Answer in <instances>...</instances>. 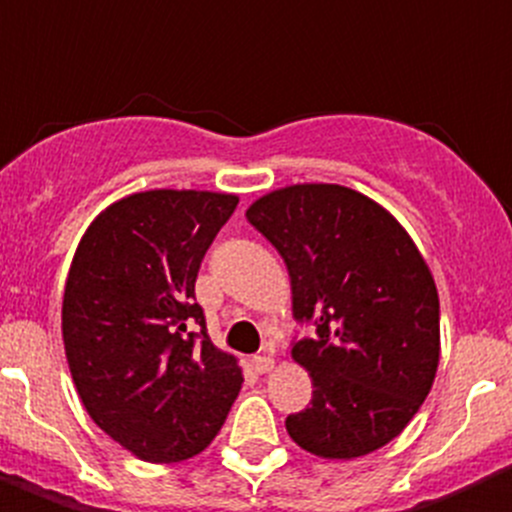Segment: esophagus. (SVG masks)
I'll use <instances>...</instances> for the list:
<instances>
[{"label": "esophagus", "mask_w": 512, "mask_h": 512, "mask_svg": "<svg viewBox=\"0 0 512 512\" xmlns=\"http://www.w3.org/2000/svg\"><path fill=\"white\" fill-rule=\"evenodd\" d=\"M252 368H255L257 373H270L275 368V358L273 355H255V358H252Z\"/></svg>", "instance_id": "obj_1"}]
</instances>
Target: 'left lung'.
<instances>
[{
  "label": "left lung",
  "instance_id": "left-lung-1",
  "mask_svg": "<svg viewBox=\"0 0 512 512\" xmlns=\"http://www.w3.org/2000/svg\"><path fill=\"white\" fill-rule=\"evenodd\" d=\"M244 216L286 262L293 317L317 327L291 350L314 386L286 420L293 443L348 461L394 441L441 358L438 288L417 244L384 206L327 182L273 190Z\"/></svg>",
  "mask_w": 512,
  "mask_h": 512
}]
</instances>
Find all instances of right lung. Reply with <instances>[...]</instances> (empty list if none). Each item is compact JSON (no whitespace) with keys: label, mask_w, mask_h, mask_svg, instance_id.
<instances>
[{"label":"right lung","mask_w":512,"mask_h":512,"mask_svg":"<svg viewBox=\"0 0 512 512\" xmlns=\"http://www.w3.org/2000/svg\"><path fill=\"white\" fill-rule=\"evenodd\" d=\"M237 203L211 190L126 195L87 226L66 275L61 335L79 399L151 464L211 446L242 389L239 361L195 304L203 255Z\"/></svg>","instance_id":"right-lung-1"}]
</instances>
